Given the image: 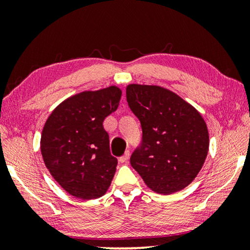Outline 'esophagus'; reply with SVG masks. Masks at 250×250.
<instances>
[{"label":"esophagus","instance_id":"esophagus-1","mask_svg":"<svg viewBox=\"0 0 250 250\" xmlns=\"http://www.w3.org/2000/svg\"><path fill=\"white\" fill-rule=\"evenodd\" d=\"M128 159H129V151H126L125 153H124V156H122L121 158H119V162H121L122 164H126V163H128Z\"/></svg>","mask_w":250,"mask_h":250}]
</instances>
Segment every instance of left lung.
I'll return each instance as SVG.
<instances>
[{"instance_id": "left-lung-1", "label": "left lung", "mask_w": 250, "mask_h": 250, "mask_svg": "<svg viewBox=\"0 0 250 250\" xmlns=\"http://www.w3.org/2000/svg\"><path fill=\"white\" fill-rule=\"evenodd\" d=\"M128 105L142 127V146L131 165L160 194L184 189L206 160L209 135L203 116L189 102L158 85L129 84Z\"/></svg>"}]
</instances>
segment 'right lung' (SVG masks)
I'll return each instance as SVG.
<instances>
[{"label": "right lung", "instance_id": "right-lung-1", "mask_svg": "<svg viewBox=\"0 0 250 250\" xmlns=\"http://www.w3.org/2000/svg\"><path fill=\"white\" fill-rule=\"evenodd\" d=\"M122 90L111 85L67 98L47 117L41 152L53 179L71 196L91 200L107 192L117 158L104 121L117 109Z\"/></svg>", "mask_w": 250, "mask_h": 250}]
</instances>
